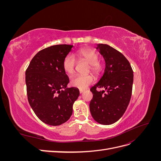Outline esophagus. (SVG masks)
<instances>
[{"label":"esophagus","mask_w":161,"mask_h":161,"mask_svg":"<svg viewBox=\"0 0 161 161\" xmlns=\"http://www.w3.org/2000/svg\"><path fill=\"white\" fill-rule=\"evenodd\" d=\"M79 92H80V94H82V92H84V90H79Z\"/></svg>","instance_id":"1"}]
</instances>
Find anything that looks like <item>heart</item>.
<instances>
[{"instance_id":"obj_1","label":"heart","mask_w":161,"mask_h":161,"mask_svg":"<svg viewBox=\"0 0 161 161\" xmlns=\"http://www.w3.org/2000/svg\"><path fill=\"white\" fill-rule=\"evenodd\" d=\"M77 56L80 59L86 61L91 66V72L95 75H99L102 70V66L99 62V56L95 51L91 49H82L77 52ZM76 60L72 55L68 54L64 58L62 62V68L66 74L72 75L75 71ZM94 81V78L92 75H80L73 76L70 79V85L79 89L84 90L86 89Z\"/></svg>"}]
</instances>
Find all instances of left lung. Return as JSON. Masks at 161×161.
Listing matches in <instances>:
<instances>
[{"label":"left lung","mask_w":161,"mask_h":161,"mask_svg":"<svg viewBox=\"0 0 161 161\" xmlns=\"http://www.w3.org/2000/svg\"><path fill=\"white\" fill-rule=\"evenodd\" d=\"M95 48L104 58L105 67L103 76L91 89L93 97L90 102V111L97 122L111 125L122 117L129 105L133 70L126 58L114 47L99 43ZM97 87L104 90L97 91Z\"/></svg>","instance_id":"8db88e82"}]
</instances>
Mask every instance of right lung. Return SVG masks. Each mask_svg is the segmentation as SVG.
Wrapping results in <instances>:
<instances>
[{"instance_id": "obj_1", "label": "right lung", "mask_w": 161, "mask_h": 161, "mask_svg": "<svg viewBox=\"0 0 161 161\" xmlns=\"http://www.w3.org/2000/svg\"><path fill=\"white\" fill-rule=\"evenodd\" d=\"M72 45H55L37 52L25 72L29 103L37 118L50 125H60L69 120L80 92L68 88L69 79L62 62Z\"/></svg>"}]
</instances>
